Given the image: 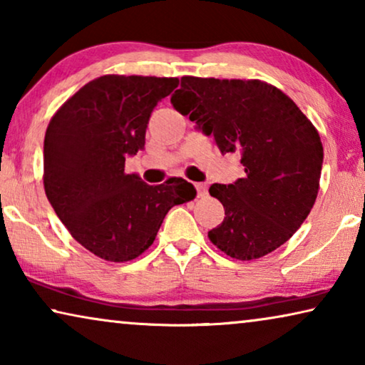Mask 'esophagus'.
<instances>
[{
    "label": "esophagus",
    "instance_id": "obj_1",
    "mask_svg": "<svg viewBox=\"0 0 365 365\" xmlns=\"http://www.w3.org/2000/svg\"><path fill=\"white\" fill-rule=\"evenodd\" d=\"M194 187H195V191H197L199 197H202V195L207 194V184L205 182H195Z\"/></svg>",
    "mask_w": 365,
    "mask_h": 365
}]
</instances>
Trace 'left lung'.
Listing matches in <instances>:
<instances>
[{
    "mask_svg": "<svg viewBox=\"0 0 365 365\" xmlns=\"http://www.w3.org/2000/svg\"><path fill=\"white\" fill-rule=\"evenodd\" d=\"M174 108L214 136L222 155L240 153L245 178L212 184L225 209L209 239L237 260L260 258L297 232L318 195L323 145L292 98L262 81L182 77Z\"/></svg>",
    "mask_w": 365,
    "mask_h": 365,
    "instance_id": "left-lung-1",
    "label": "left lung"
}]
</instances>
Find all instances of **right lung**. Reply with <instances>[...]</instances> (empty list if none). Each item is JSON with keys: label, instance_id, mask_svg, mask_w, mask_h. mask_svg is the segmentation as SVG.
Listing matches in <instances>:
<instances>
[{"label": "right lung", "instance_id": "1", "mask_svg": "<svg viewBox=\"0 0 365 365\" xmlns=\"http://www.w3.org/2000/svg\"><path fill=\"white\" fill-rule=\"evenodd\" d=\"M176 77L102 76L62 105L44 138V189L57 217L78 244L108 262H128L153 242L174 205L195 197L173 178L150 186L125 173L145 150L153 110Z\"/></svg>", "mask_w": 365, "mask_h": 365}]
</instances>
